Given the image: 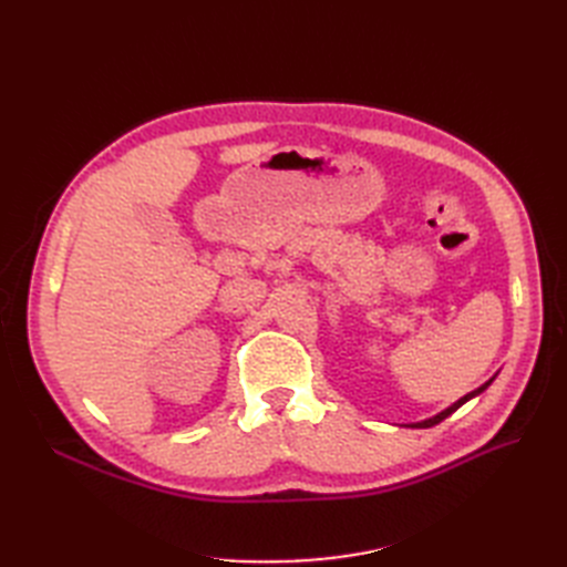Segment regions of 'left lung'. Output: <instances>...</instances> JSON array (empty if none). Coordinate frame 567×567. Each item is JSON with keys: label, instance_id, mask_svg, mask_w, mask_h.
I'll list each match as a JSON object with an SVG mask.
<instances>
[{"label": "left lung", "instance_id": "8db88e82", "mask_svg": "<svg viewBox=\"0 0 567 567\" xmlns=\"http://www.w3.org/2000/svg\"><path fill=\"white\" fill-rule=\"evenodd\" d=\"M492 381H494V375H492V379H489L487 383L480 385L477 390H473V392H468V394H463L461 400H456L452 406H447V409H444V411H440V414H435V416H431V419H425V421H419V423H406V427H433V425H437L440 421H444V419H447V416H452L458 406H463V404H466L468 400L477 398L480 392H485V390L489 388V383H492Z\"/></svg>", "mask_w": 567, "mask_h": 567}]
</instances>
